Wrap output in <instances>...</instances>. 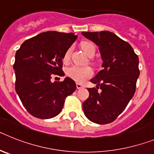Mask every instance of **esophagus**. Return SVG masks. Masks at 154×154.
I'll return each mask as SVG.
<instances>
[{"mask_svg":"<svg viewBox=\"0 0 154 154\" xmlns=\"http://www.w3.org/2000/svg\"><path fill=\"white\" fill-rule=\"evenodd\" d=\"M76 87H77V89H82L84 86L80 83H76Z\"/></svg>","mask_w":154,"mask_h":154,"instance_id":"obj_1","label":"esophagus"}]
</instances>
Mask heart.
Returning <instances> with one entry per match:
<instances>
[{"label": "heart", "mask_w": 154, "mask_h": 154, "mask_svg": "<svg viewBox=\"0 0 154 154\" xmlns=\"http://www.w3.org/2000/svg\"><path fill=\"white\" fill-rule=\"evenodd\" d=\"M82 48L84 52L88 56H92L94 55L95 51H96V48L95 45L90 42H84L81 45ZM71 52H72V48H69L63 56L64 62H68L70 58ZM66 75L69 78L75 80L77 82H83L85 79L89 78L92 75V70L91 68L88 66H77V65H72L69 67L66 70Z\"/></svg>", "instance_id": "b5f03b06"}]
</instances>
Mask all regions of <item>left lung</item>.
<instances>
[{"mask_svg": "<svg viewBox=\"0 0 154 154\" xmlns=\"http://www.w3.org/2000/svg\"><path fill=\"white\" fill-rule=\"evenodd\" d=\"M99 47L102 67L90 80L89 98L82 103L85 116L97 124L112 123L122 113L136 91L139 58L128 42L112 32H82ZM100 88V91H98Z\"/></svg>", "mask_w": 154, "mask_h": 154, "instance_id": "8db88e82", "label": "left lung"}]
</instances>
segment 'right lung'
Returning a JSON list of instances; mask_svg holds the SVG:
<instances>
[{"label":"right lung","mask_w":154,"mask_h":154,"mask_svg":"<svg viewBox=\"0 0 154 154\" xmlns=\"http://www.w3.org/2000/svg\"><path fill=\"white\" fill-rule=\"evenodd\" d=\"M78 36L49 31L23 42L16 51L14 70L15 90L28 112L40 119H51L62 112L65 98L76 89L66 77L51 82L52 75L64 76L62 59Z\"/></svg>","instance_id":"add662e5"}]
</instances>
